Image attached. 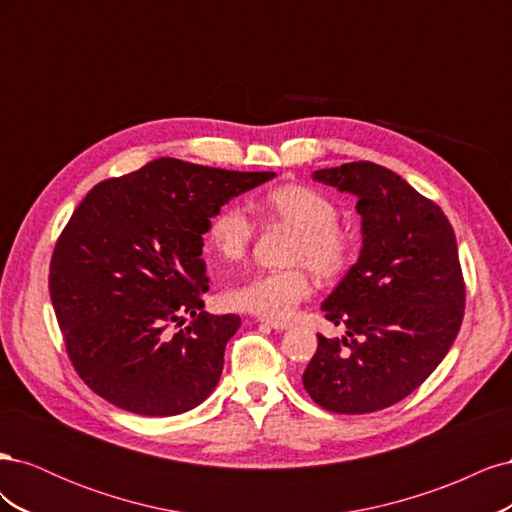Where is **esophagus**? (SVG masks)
Listing matches in <instances>:
<instances>
[{
	"instance_id": "1",
	"label": "esophagus",
	"mask_w": 512,
	"mask_h": 512,
	"mask_svg": "<svg viewBox=\"0 0 512 512\" xmlns=\"http://www.w3.org/2000/svg\"><path fill=\"white\" fill-rule=\"evenodd\" d=\"M260 322L269 324V327L275 329V331H284V329L290 327V322H286V320H265V318H260Z\"/></svg>"
}]
</instances>
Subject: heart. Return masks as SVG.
I'll list each match as a JSON object with an SVG mask.
<instances>
[{"label": "heart", "mask_w": 512, "mask_h": 512, "mask_svg": "<svg viewBox=\"0 0 512 512\" xmlns=\"http://www.w3.org/2000/svg\"><path fill=\"white\" fill-rule=\"evenodd\" d=\"M260 213L271 222L297 230L288 262L294 269L256 273L250 280L226 290V305L237 312L280 320L294 314L312 294V269L320 280H337L354 260L356 243L348 230L339 228V209L333 200L303 183H286L269 190L258 203ZM256 237L252 215L241 205L230 203L213 215L207 230L211 250L226 262L247 256Z\"/></svg>", "instance_id": "1"}]
</instances>
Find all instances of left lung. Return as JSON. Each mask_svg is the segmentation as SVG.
<instances>
[{"mask_svg": "<svg viewBox=\"0 0 512 512\" xmlns=\"http://www.w3.org/2000/svg\"><path fill=\"white\" fill-rule=\"evenodd\" d=\"M314 179L359 198L363 247L322 303L348 337L318 335L303 386L329 412H376L418 389L455 342L466 307L457 239L444 211L389 168L350 162Z\"/></svg>", "mask_w": 512, "mask_h": 512, "instance_id": "left-lung-1", "label": "left lung"}]
</instances>
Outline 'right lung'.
I'll use <instances>...</instances> for the list:
<instances>
[{"instance_id":"1","label":"right lung","mask_w":512,"mask_h":512,"mask_svg":"<svg viewBox=\"0 0 512 512\" xmlns=\"http://www.w3.org/2000/svg\"><path fill=\"white\" fill-rule=\"evenodd\" d=\"M273 177L160 158L94 185L49 275L68 356L91 391L143 416L183 414L211 395L241 318L203 312V235L230 198ZM185 313L193 322L180 330Z\"/></svg>"}]
</instances>
